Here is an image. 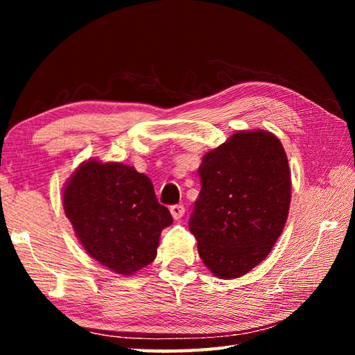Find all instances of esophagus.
Returning <instances> with one entry per match:
<instances>
[{
  "mask_svg": "<svg viewBox=\"0 0 355 355\" xmlns=\"http://www.w3.org/2000/svg\"><path fill=\"white\" fill-rule=\"evenodd\" d=\"M184 206L183 205H173L171 206V214L173 216V220H182L184 216Z\"/></svg>",
  "mask_w": 355,
  "mask_h": 355,
  "instance_id": "obj_1",
  "label": "esophagus"
}]
</instances>
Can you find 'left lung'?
<instances>
[{"mask_svg":"<svg viewBox=\"0 0 355 355\" xmlns=\"http://www.w3.org/2000/svg\"><path fill=\"white\" fill-rule=\"evenodd\" d=\"M189 229L220 279L244 276L267 258L288 216L291 175L281 140L239 131L202 157Z\"/></svg>","mask_w":355,"mask_h":355,"instance_id":"left-lung-1","label":"left lung"}]
</instances>
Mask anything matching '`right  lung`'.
I'll use <instances>...</instances> for the list:
<instances>
[{
  "label": "right lung",
  "mask_w": 355,
  "mask_h": 355,
  "mask_svg": "<svg viewBox=\"0 0 355 355\" xmlns=\"http://www.w3.org/2000/svg\"><path fill=\"white\" fill-rule=\"evenodd\" d=\"M62 200L87 253L123 276L155 259L160 233L172 224L149 177L123 163L84 162L67 182Z\"/></svg>",
  "instance_id": "obj_1"
}]
</instances>
